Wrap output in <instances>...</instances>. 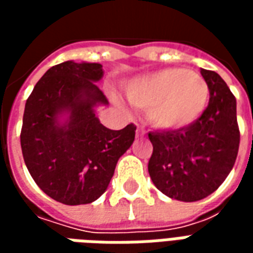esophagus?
Segmentation results:
<instances>
[{"label":"esophagus","mask_w":253,"mask_h":253,"mask_svg":"<svg viewBox=\"0 0 253 253\" xmlns=\"http://www.w3.org/2000/svg\"><path fill=\"white\" fill-rule=\"evenodd\" d=\"M145 134V130H143L142 127H138L137 128V135L138 137H141V135H143Z\"/></svg>","instance_id":"obj_1"}]
</instances>
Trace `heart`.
<instances>
[{
	"label": "heart",
	"mask_w": 253,
	"mask_h": 253,
	"mask_svg": "<svg viewBox=\"0 0 253 253\" xmlns=\"http://www.w3.org/2000/svg\"><path fill=\"white\" fill-rule=\"evenodd\" d=\"M127 99L148 111L154 127L176 131L194 125L206 111L210 88L206 80L181 67H167L132 78L126 85ZM116 103L119 99L112 96Z\"/></svg>",
	"instance_id": "b5f03b06"
}]
</instances>
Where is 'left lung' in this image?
<instances>
[{
    "mask_svg": "<svg viewBox=\"0 0 253 253\" xmlns=\"http://www.w3.org/2000/svg\"><path fill=\"white\" fill-rule=\"evenodd\" d=\"M210 88L206 111L190 127L149 132L148 170L163 194L181 202L206 198L222 184L239 153L236 99L219 74L201 69Z\"/></svg>",
    "mask_w": 253,
    "mask_h": 253,
    "instance_id": "8db88e82",
    "label": "left lung"
}]
</instances>
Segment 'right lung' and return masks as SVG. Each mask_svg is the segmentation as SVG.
Wrapping results in <instances>:
<instances>
[{"label":"right lung","mask_w":253,"mask_h":253,"mask_svg":"<svg viewBox=\"0 0 253 253\" xmlns=\"http://www.w3.org/2000/svg\"><path fill=\"white\" fill-rule=\"evenodd\" d=\"M103 76L100 63L66 61L43 74L25 103V165L39 188L63 205L99 199L135 138L134 125L110 130L96 116V107L108 105L96 85Z\"/></svg>","instance_id":"obj_1"}]
</instances>
